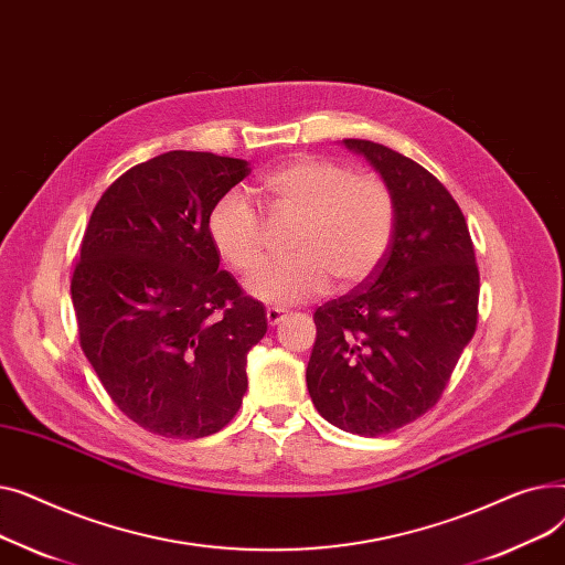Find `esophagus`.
Listing matches in <instances>:
<instances>
[{
  "label": "esophagus",
  "instance_id": "esophagus-1",
  "mask_svg": "<svg viewBox=\"0 0 565 565\" xmlns=\"http://www.w3.org/2000/svg\"><path fill=\"white\" fill-rule=\"evenodd\" d=\"M265 318H267V324H270V328H275V324H279L286 318V311L279 309V307H267Z\"/></svg>",
  "mask_w": 565,
  "mask_h": 565
}]
</instances>
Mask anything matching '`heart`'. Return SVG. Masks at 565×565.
Wrapping results in <instances>:
<instances>
[{
	"label": "heart",
	"instance_id": "1",
	"mask_svg": "<svg viewBox=\"0 0 565 565\" xmlns=\"http://www.w3.org/2000/svg\"><path fill=\"white\" fill-rule=\"evenodd\" d=\"M256 194L273 215H298L290 258L265 265L247 288L270 305H295L328 288L364 281L387 256L396 205L371 173L318 156H295L258 178ZM217 256L237 275H253L265 258V228L241 194L217 199L205 220Z\"/></svg>",
	"mask_w": 565,
	"mask_h": 565
}]
</instances>
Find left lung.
I'll list each match as a JSON object with an SVG mask.
<instances>
[{
    "instance_id": "1",
    "label": "left lung",
    "mask_w": 565,
    "mask_h": 565,
    "mask_svg": "<svg viewBox=\"0 0 565 565\" xmlns=\"http://www.w3.org/2000/svg\"><path fill=\"white\" fill-rule=\"evenodd\" d=\"M387 183V256L316 309L307 387L322 419L364 437L394 433L435 403L477 332L479 265L465 215L437 178L392 148L343 139Z\"/></svg>"
}]
</instances>
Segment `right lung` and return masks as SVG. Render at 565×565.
<instances>
[{
	"label": "right lung",
	"mask_w": 565,
	"mask_h": 565,
	"mask_svg": "<svg viewBox=\"0 0 565 565\" xmlns=\"http://www.w3.org/2000/svg\"><path fill=\"white\" fill-rule=\"evenodd\" d=\"M249 171L169 151L118 175L86 224L71 279L79 345L114 405L153 435H213L243 405L267 318L220 270L205 220Z\"/></svg>",
	"instance_id": "obj_1"
}]
</instances>
